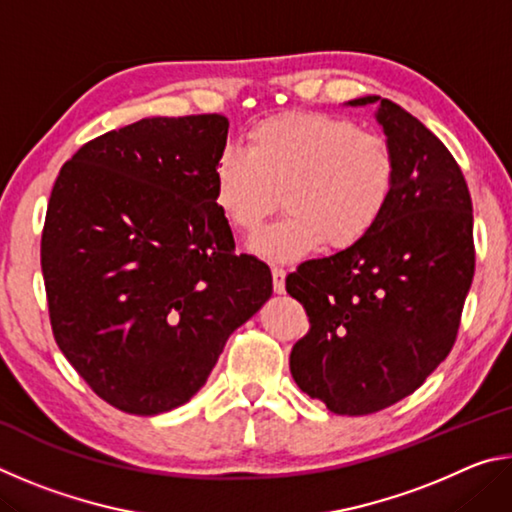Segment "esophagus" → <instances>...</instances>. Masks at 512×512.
Returning <instances> with one entry per match:
<instances>
[{
	"mask_svg": "<svg viewBox=\"0 0 512 512\" xmlns=\"http://www.w3.org/2000/svg\"><path fill=\"white\" fill-rule=\"evenodd\" d=\"M284 277H287V271L284 268H273V291L275 293H284Z\"/></svg>",
	"mask_w": 512,
	"mask_h": 512,
	"instance_id": "obj_1",
	"label": "esophagus"
}]
</instances>
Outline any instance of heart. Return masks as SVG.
<instances>
[{
	"label": "heart",
	"mask_w": 512,
	"mask_h": 512,
	"mask_svg": "<svg viewBox=\"0 0 512 512\" xmlns=\"http://www.w3.org/2000/svg\"><path fill=\"white\" fill-rule=\"evenodd\" d=\"M395 153L384 135L325 112H284L248 133L246 151L228 146L214 164V203L244 237L277 207L289 214L253 250L298 262L320 246L348 250L384 216L395 187Z\"/></svg>",
	"instance_id": "1"
}]
</instances>
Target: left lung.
Listing matches in <instances>:
<instances>
[{
    "label": "left lung",
    "mask_w": 512,
    "mask_h": 512,
    "mask_svg": "<svg viewBox=\"0 0 512 512\" xmlns=\"http://www.w3.org/2000/svg\"><path fill=\"white\" fill-rule=\"evenodd\" d=\"M395 153L393 196L357 246L287 277L309 316L291 375L332 413L368 415L404 400L447 359L474 277L472 198L447 146L381 97L372 106Z\"/></svg>",
    "instance_id": "8db88e82"
}]
</instances>
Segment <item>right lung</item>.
<instances>
[{"label": "right lung", "instance_id": "1", "mask_svg": "<svg viewBox=\"0 0 512 512\" xmlns=\"http://www.w3.org/2000/svg\"><path fill=\"white\" fill-rule=\"evenodd\" d=\"M223 115L149 117L83 144L60 169L40 262L60 352L101 400L133 415L201 391L273 277L235 255L214 203Z\"/></svg>", "mask_w": 512, "mask_h": 512}]
</instances>
